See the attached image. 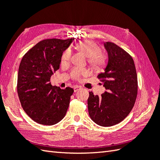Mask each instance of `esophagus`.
<instances>
[{
	"mask_svg": "<svg viewBox=\"0 0 160 160\" xmlns=\"http://www.w3.org/2000/svg\"><path fill=\"white\" fill-rule=\"evenodd\" d=\"M82 89V87H80V86H78V85H76V86H74V87H73L74 92H76V91H77L78 89Z\"/></svg>",
	"mask_w": 160,
	"mask_h": 160,
	"instance_id": "obj_1",
	"label": "esophagus"
}]
</instances>
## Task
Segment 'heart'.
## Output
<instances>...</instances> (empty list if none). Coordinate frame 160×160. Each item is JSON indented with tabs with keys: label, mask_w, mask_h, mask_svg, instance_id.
Returning <instances> with one entry per match:
<instances>
[{
	"label": "heart",
	"mask_w": 160,
	"mask_h": 160,
	"mask_svg": "<svg viewBox=\"0 0 160 160\" xmlns=\"http://www.w3.org/2000/svg\"><path fill=\"white\" fill-rule=\"evenodd\" d=\"M78 50L82 52L84 55L88 57V62L94 69H100L105 64V58L102 55L100 48L97 44L90 40H83L78 42L76 45ZM71 52L69 49H67L63 52L61 57V62L65 64L69 61ZM88 74V71L84 68L76 67L71 71V76L75 80H80L81 77Z\"/></svg>",
	"instance_id": "1"
}]
</instances>
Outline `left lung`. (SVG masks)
I'll return each mask as SVG.
<instances>
[{
  "label": "left lung",
  "instance_id": "left-lung-1",
  "mask_svg": "<svg viewBox=\"0 0 160 160\" xmlns=\"http://www.w3.org/2000/svg\"><path fill=\"white\" fill-rule=\"evenodd\" d=\"M108 63L98 76L106 91L101 96L89 92L88 111L91 120L102 127L120 123L130 113L138 95V76L133 59L121 47L104 42Z\"/></svg>",
  "mask_w": 160,
  "mask_h": 160
}]
</instances>
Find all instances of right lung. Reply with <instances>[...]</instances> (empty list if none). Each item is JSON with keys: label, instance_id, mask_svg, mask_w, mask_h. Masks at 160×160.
Listing matches in <instances>:
<instances>
[{"label": "right lung", "instance_id": "1", "mask_svg": "<svg viewBox=\"0 0 160 160\" xmlns=\"http://www.w3.org/2000/svg\"><path fill=\"white\" fill-rule=\"evenodd\" d=\"M73 40H43L21 60L17 91L24 111L37 123L53 125L65 116L73 89L52 86L50 79L60 68L63 52Z\"/></svg>", "mask_w": 160, "mask_h": 160}]
</instances>
